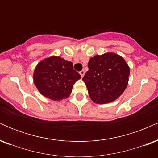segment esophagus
I'll list each match as a JSON object with an SVG mask.
<instances>
[{
    "label": "esophagus",
    "mask_w": 158,
    "mask_h": 158,
    "mask_svg": "<svg viewBox=\"0 0 158 158\" xmlns=\"http://www.w3.org/2000/svg\"><path fill=\"white\" fill-rule=\"evenodd\" d=\"M79 74H80L81 77H84V75H85V71H84V70H81V71L79 72Z\"/></svg>",
    "instance_id": "34e87169"
}]
</instances>
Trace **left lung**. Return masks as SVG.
Returning a JSON list of instances; mask_svg holds the SVG:
<instances>
[{
    "instance_id": "1",
    "label": "left lung",
    "mask_w": 158,
    "mask_h": 158,
    "mask_svg": "<svg viewBox=\"0 0 158 158\" xmlns=\"http://www.w3.org/2000/svg\"><path fill=\"white\" fill-rule=\"evenodd\" d=\"M88 67L82 80L94 102L106 104L114 102L125 91L130 68L122 56L111 52L94 56L90 59Z\"/></svg>"
}]
</instances>
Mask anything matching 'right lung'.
<instances>
[{
    "mask_svg": "<svg viewBox=\"0 0 158 158\" xmlns=\"http://www.w3.org/2000/svg\"><path fill=\"white\" fill-rule=\"evenodd\" d=\"M80 79L71 61L56 56L39 61L33 73V82L39 93L53 101L67 99L71 94L73 85Z\"/></svg>",
    "mask_w": 158,
    "mask_h": 158,
    "instance_id": "1",
    "label": "right lung"
}]
</instances>
